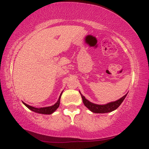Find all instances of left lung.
Returning <instances> with one entry per match:
<instances>
[{"label": "left lung", "instance_id": "obj_1", "mask_svg": "<svg viewBox=\"0 0 149 149\" xmlns=\"http://www.w3.org/2000/svg\"><path fill=\"white\" fill-rule=\"evenodd\" d=\"M79 92H80V91H79ZM80 94L81 95V97H82L83 99V102L84 104V105L87 108V109H89L91 112H93V113H106L115 111V110L117 109V108L121 105V104L123 102L124 99L125 98L126 95H127V94H125L124 96L122 97L121 98H120L119 100H118L115 102H110L104 105H99L90 102L87 100L81 93Z\"/></svg>", "mask_w": 149, "mask_h": 149}]
</instances>
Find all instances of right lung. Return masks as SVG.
I'll use <instances>...</instances> for the list:
<instances>
[{"instance_id": "obj_1", "label": "right lung", "mask_w": 149, "mask_h": 149, "mask_svg": "<svg viewBox=\"0 0 149 149\" xmlns=\"http://www.w3.org/2000/svg\"><path fill=\"white\" fill-rule=\"evenodd\" d=\"M61 95H62V93L60 94V97H59L58 102H57L54 105L52 106V107H44V108H40V109H37V108H34L33 107H31V106H30V105L26 104L24 103V102H23V103L26 107L28 108V109H29L30 110H31L32 111H34V112H35V113H40V114H45V115H50V114L54 113V112L56 111V110L59 107V106H60Z\"/></svg>"}]
</instances>
